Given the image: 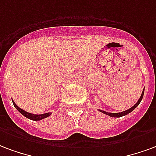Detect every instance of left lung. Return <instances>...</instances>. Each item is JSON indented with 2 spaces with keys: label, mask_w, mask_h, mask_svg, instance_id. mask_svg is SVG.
<instances>
[{
  "label": "left lung",
  "mask_w": 156,
  "mask_h": 156,
  "mask_svg": "<svg viewBox=\"0 0 156 156\" xmlns=\"http://www.w3.org/2000/svg\"><path fill=\"white\" fill-rule=\"evenodd\" d=\"M144 92H145V89L143 90V91H142L141 93V95H140V99H139V101H137V103H136V105H134V106H132L131 108H129V110H126V111H122V112H120V113H109V112H106V111H101V110H99V111H101V112H102V113H104V114L107 115H109V116L111 117H121V116H124V115H128L129 113H130L131 111H133L135 109H136L137 106L139 105V104L140 103V101H141L142 98H143V95H144Z\"/></svg>",
  "instance_id": "1"
}]
</instances>
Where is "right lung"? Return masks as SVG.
Segmentation results:
<instances>
[{"label": "right lung", "instance_id": "obj_1", "mask_svg": "<svg viewBox=\"0 0 156 156\" xmlns=\"http://www.w3.org/2000/svg\"><path fill=\"white\" fill-rule=\"evenodd\" d=\"M12 102H13V105H14L15 107L16 108V110H17L19 112H20V114H22L24 116H26L27 118H28V119H30V120H42V119H45V118H46V117L50 116V115H51V113H50V112H49V113H45V114H41V115L31 114V113L27 112L26 111H24V110H22V109H20V107H18L17 105H16V103H15L13 101H12Z\"/></svg>", "mask_w": 156, "mask_h": 156}]
</instances>
